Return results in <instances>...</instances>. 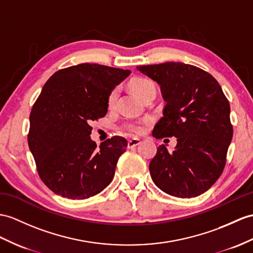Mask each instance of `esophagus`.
<instances>
[{
	"label": "esophagus",
	"instance_id": "esophagus-1",
	"mask_svg": "<svg viewBox=\"0 0 253 253\" xmlns=\"http://www.w3.org/2000/svg\"><path fill=\"white\" fill-rule=\"evenodd\" d=\"M139 144H140V139H139V138H132V139L128 140L127 147L130 148V149H132V148L136 147V146H137V145H139Z\"/></svg>",
	"mask_w": 253,
	"mask_h": 253
}]
</instances>
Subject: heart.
Masks as SVG:
<instances>
[{
	"label": "heart",
	"instance_id": "obj_1",
	"mask_svg": "<svg viewBox=\"0 0 253 253\" xmlns=\"http://www.w3.org/2000/svg\"><path fill=\"white\" fill-rule=\"evenodd\" d=\"M131 87L133 91L136 93L141 100H145V98L152 93L156 94V85L153 84L150 79L145 78V77H136L134 78L131 82ZM117 95H118V90L114 89L110 92L108 98H107V105L109 108L115 106V103L117 100ZM150 122L149 118H145L143 120L138 121H130L125 123L123 126V130L126 132L133 134V135H138L141 134L145 130V126Z\"/></svg>",
	"mask_w": 253,
	"mask_h": 253
}]
</instances>
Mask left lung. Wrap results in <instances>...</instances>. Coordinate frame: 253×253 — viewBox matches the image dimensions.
Masks as SVG:
<instances>
[{
    "instance_id": "1",
    "label": "left lung",
    "mask_w": 253,
    "mask_h": 253,
    "mask_svg": "<svg viewBox=\"0 0 253 253\" xmlns=\"http://www.w3.org/2000/svg\"><path fill=\"white\" fill-rule=\"evenodd\" d=\"M136 69L160 84L166 102L152 136L177 137L171 152L158 147L149 164L153 182L177 198L203 194L225 166L233 137L229 101L217 80L194 65L165 62Z\"/></svg>"
}]
</instances>
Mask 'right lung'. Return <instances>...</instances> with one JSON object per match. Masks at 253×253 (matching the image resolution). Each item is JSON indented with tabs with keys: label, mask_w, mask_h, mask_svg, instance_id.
<instances>
[{
	"label": "right lung",
	"mask_w": 253,
	"mask_h": 253,
	"mask_svg": "<svg viewBox=\"0 0 253 253\" xmlns=\"http://www.w3.org/2000/svg\"><path fill=\"white\" fill-rule=\"evenodd\" d=\"M131 71L83 63L55 72L30 114L28 143L42 181L71 200L94 196L112 182L127 141L114 136L100 148L92 121L107 113L110 92Z\"/></svg>",
	"instance_id": "obj_1"
}]
</instances>
